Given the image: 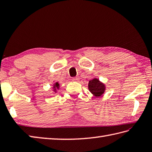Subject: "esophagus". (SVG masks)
I'll list each match as a JSON object with an SVG mask.
<instances>
[{"mask_svg":"<svg viewBox=\"0 0 152 152\" xmlns=\"http://www.w3.org/2000/svg\"><path fill=\"white\" fill-rule=\"evenodd\" d=\"M72 80H73V81H75V82H77L78 81V80H80V78L78 76H76V77H73V78H72Z\"/></svg>","mask_w":152,"mask_h":152,"instance_id":"esophagus-1","label":"esophagus"}]
</instances>
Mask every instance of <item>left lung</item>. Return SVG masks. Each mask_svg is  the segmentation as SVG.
<instances>
[{
  "label": "left lung",
  "mask_w": 152,
  "mask_h": 152,
  "mask_svg": "<svg viewBox=\"0 0 152 152\" xmlns=\"http://www.w3.org/2000/svg\"><path fill=\"white\" fill-rule=\"evenodd\" d=\"M88 88L91 93L96 97H99L102 96L104 93L105 89L103 84L100 82L99 80L96 78H94L89 82Z\"/></svg>",
  "instance_id": "left-lung-1"
}]
</instances>
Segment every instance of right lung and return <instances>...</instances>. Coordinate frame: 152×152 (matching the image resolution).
Masks as SVG:
<instances>
[{
	"label": "right lung",
	"instance_id": "right-lung-1",
	"mask_svg": "<svg viewBox=\"0 0 152 152\" xmlns=\"http://www.w3.org/2000/svg\"><path fill=\"white\" fill-rule=\"evenodd\" d=\"M59 88V84H58V82L55 83V85H54V88H55L54 91H55V90H56V88Z\"/></svg>",
	"mask_w": 152,
	"mask_h": 152
}]
</instances>
